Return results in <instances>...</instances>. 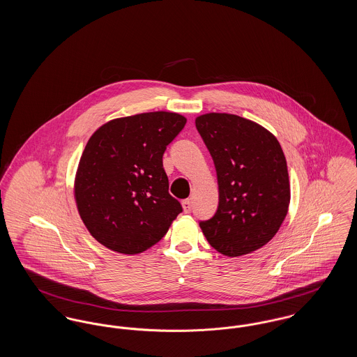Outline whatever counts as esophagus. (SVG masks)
I'll list each match as a JSON object with an SVG mask.
<instances>
[{
    "label": "esophagus",
    "instance_id": "1",
    "mask_svg": "<svg viewBox=\"0 0 357 357\" xmlns=\"http://www.w3.org/2000/svg\"><path fill=\"white\" fill-rule=\"evenodd\" d=\"M182 207H183V211H185V213H190V211H191V201H190V199L182 201Z\"/></svg>",
    "mask_w": 357,
    "mask_h": 357
}]
</instances>
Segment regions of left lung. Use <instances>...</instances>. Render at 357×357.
Wrapping results in <instances>:
<instances>
[{
	"label": "left lung",
	"mask_w": 357,
	"mask_h": 357,
	"mask_svg": "<svg viewBox=\"0 0 357 357\" xmlns=\"http://www.w3.org/2000/svg\"><path fill=\"white\" fill-rule=\"evenodd\" d=\"M214 160L220 204L199 223L221 255L241 257L265 246L280 230L290 202L288 166L271 131L231 114L210 112L195 119Z\"/></svg>",
	"instance_id": "left-lung-1"
}]
</instances>
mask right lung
Here are the masks:
<instances>
[{
	"mask_svg": "<svg viewBox=\"0 0 357 357\" xmlns=\"http://www.w3.org/2000/svg\"><path fill=\"white\" fill-rule=\"evenodd\" d=\"M187 119L144 112L109 120L89 137L73 185L86 230L102 246L139 255L158 243L182 211L169 194L163 153Z\"/></svg>",
	"mask_w": 357,
	"mask_h": 357,
	"instance_id": "add662e5",
	"label": "right lung"
}]
</instances>
